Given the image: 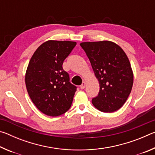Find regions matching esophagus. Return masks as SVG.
I'll use <instances>...</instances> for the list:
<instances>
[{
	"label": "esophagus",
	"mask_w": 155,
	"mask_h": 155,
	"mask_svg": "<svg viewBox=\"0 0 155 155\" xmlns=\"http://www.w3.org/2000/svg\"><path fill=\"white\" fill-rule=\"evenodd\" d=\"M85 85H86V83L85 82H83L82 85L80 86V88L81 89V90H83V89H85Z\"/></svg>",
	"instance_id": "34e87169"
}]
</instances>
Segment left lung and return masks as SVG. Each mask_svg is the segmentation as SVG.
Masks as SVG:
<instances>
[{
    "label": "left lung",
    "mask_w": 155,
    "mask_h": 155,
    "mask_svg": "<svg viewBox=\"0 0 155 155\" xmlns=\"http://www.w3.org/2000/svg\"><path fill=\"white\" fill-rule=\"evenodd\" d=\"M85 52L100 84L98 96L91 100L93 105L104 113L121 108L132 90L133 73L124 51L112 41L83 42Z\"/></svg>",
    "instance_id": "1"
}]
</instances>
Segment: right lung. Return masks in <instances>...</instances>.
<instances>
[{
    "label": "right lung",
    "mask_w": 155,
    "mask_h": 155,
    "mask_svg": "<svg viewBox=\"0 0 155 155\" xmlns=\"http://www.w3.org/2000/svg\"><path fill=\"white\" fill-rule=\"evenodd\" d=\"M76 45L75 41H47L28 64L25 76L28 94L37 108L49 116L64 114L72 105L77 87L70 82L62 65Z\"/></svg>",
    "instance_id": "obj_1"
}]
</instances>
